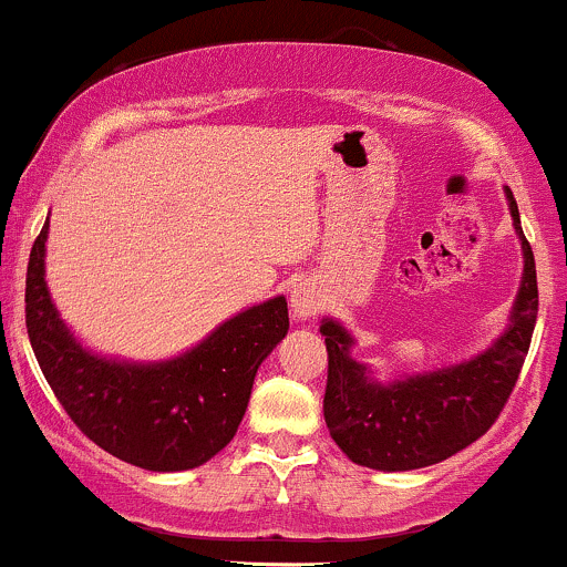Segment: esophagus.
Listing matches in <instances>:
<instances>
[{
  "instance_id": "esophagus-1",
  "label": "esophagus",
  "mask_w": 567,
  "mask_h": 567,
  "mask_svg": "<svg viewBox=\"0 0 567 567\" xmlns=\"http://www.w3.org/2000/svg\"><path fill=\"white\" fill-rule=\"evenodd\" d=\"M320 307H323V293H320L318 282H312V279H303L290 290V309L299 320L312 318L315 312H320Z\"/></svg>"
}]
</instances>
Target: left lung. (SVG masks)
<instances>
[{"mask_svg": "<svg viewBox=\"0 0 567 567\" xmlns=\"http://www.w3.org/2000/svg\"><path fill=\"white\" fill-rule=\"evenodd\" d=\"M505 195L522 238L524 277L508 331L484 353L449 369L380 385L369 378V369L350 355L353 337L337 320H323L320 326L329 350L326 426L350 462L389 473L429 467L475 443L503 413L519 380L538 318L533 247L524 238L519 206L511 189H505Z\"/></svg>", "mask_w": 567, "mask_h": 567, "instance_id": "1", "label": "left lung"}]
</instances>
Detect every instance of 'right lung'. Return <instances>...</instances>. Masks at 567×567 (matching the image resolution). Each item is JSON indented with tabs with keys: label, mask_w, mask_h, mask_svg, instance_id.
Returning <instances> with one entry per match:
<instances>
[{
	"label": "right lung",
	"mask_w": 567,
	"mask_h": 567,
	"mask_svg": "<svg viewBox=\"0 0 567 567\" xmlns=\"http://www.w3.org/2000/svg\"><path fill=\"white\" fill-rule=\"evenodd\" d=\"M48 223L27 268V331L64 413L111 456L154 473L193 470L234 440L255 372L288 333V301L268 299L230 318L198 348L163 363L94 355L75 342L45 285Z\"/></svg>",
	"instance_id": "add662e5"
}]
</instances>
